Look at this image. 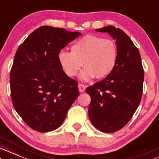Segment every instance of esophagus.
<instances>
[{"label":"esophagus","mask_w":159,"mask_h":159,"mask_svg":"<svg viewBox=\"0 0 159 159\" xmlns=\"http://www.w3.org/2000/svg\"><path fill=\"white\" fill-rule=\"evenodd\" d=\"M78 88H79V91L80 92H84L85 91V89H86V86L85 85H83V84H79Z\"/></svg>","instance_id":"obj_1"}]
</instances>
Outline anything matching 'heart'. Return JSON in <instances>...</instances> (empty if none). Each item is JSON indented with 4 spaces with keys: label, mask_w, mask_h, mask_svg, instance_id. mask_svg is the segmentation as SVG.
Wrapping results in <instances>:
<instances>
[{
    "label": "heart",
    "mask_w": 159,
    "mask_h": 159,
    "mask_svg": "<svg viewBox=\"0 0 159 159\" xmlns=\"http://www.w3.org/2000/svg\"><path fill=\"white\" fill-rule=\"evenodd\" d=\"M119 56L115 41L94 35H86L78 39L70 48V52L61 50L58 59L65 74L74 77L83 66L81 78L89 80L95 77L103 79L112 73Z\"/></svg>",
    "instance_id": "obj_1"
}]
</instances>
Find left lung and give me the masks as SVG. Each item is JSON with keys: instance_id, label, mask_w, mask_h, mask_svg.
<instances>
[{"instance_id": "left-lung-1", "label": "left lung", "mask_w": 159, "mask_h": 159, "mask_svg": "<svg viewBox=\"0 0 159 159\" xmlns=\"http://www.w3.org/2000/svg\"><path fill=\"white\" fill-rule=\"evenodd\" d=\"M97 30L116 39L119 56L112 73L85 90L91 97L89 116L98 129L111 133L126 126L139 107L144 73L139 49L122 30L108 26Z\"/></svg>"}]
</instances>
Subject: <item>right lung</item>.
I'll return each instance as SVG.
<instances>
[{
  "mask_svg": "<svg viewBox=\"0 0 159 159\" xmlns=\"http://www.w3.org/2000/svg\"><path fill=\"white\" fill-rule=\"evenodd\" d=\"M81 33L42 26L19 46L10 70L11 99L26 124L40 132L61 126L79 96L78 83L62 70L58 54Z\"/></svg>",
  "mask_w": 159,
  "mask_h": 159,
  "instance_id": "1",
  "label": "right lung"
}]
</instances>
